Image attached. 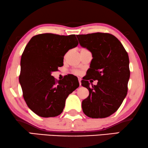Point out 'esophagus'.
<instances>
[{
    "mask_svg": "<svg viewBox=\"0 0 148 148\" xmlns=\"http://www.w3.org/2000/svg\"><path fill=\"white\" fill-rule=\"evenodd\" d=\"M78 79H79V86H82V83H81V81H82V79L79 78Z\"/></svg>",
    "mask_w": 148,
    "mask_h": 148,
    "instance_id": "esophagus-1",
    "label": "esophagus"
}]
</instances>
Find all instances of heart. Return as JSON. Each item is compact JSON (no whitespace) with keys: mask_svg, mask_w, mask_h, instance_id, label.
<instances>
[{"mask_svg":"<svg viewBox=\"0 0 148 148\" xmlns=\"http://www.w3.org/2000/svg\"><path fill=\"white\" fill-rule=\"evenodd\" d=\"M82 50H83V49H82ZM74 73H75V74H77V75H79V74L81 73V72L79 71H74Z\"/></svg>","mask_w":148,"mask_h":148,"instance_id":"b5f03b06","label":"heart"}]
</instances>
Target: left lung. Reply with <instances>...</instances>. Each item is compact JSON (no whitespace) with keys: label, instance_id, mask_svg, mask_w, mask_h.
Listing matches in <instances>:
<instances>
[{"label":"left lung","instance_id":"obj_1","mask_svg":"<svg viewBox=\"0 0 148 148\" xmlns=\"http://www.w3.org/2000/svg\"><path fill=\"white\" fill-rule=\"evenodd\" d=\"M79 44L92 52L88 77L82 86L89 90L82 101L84 114L90 118H106L114 113L127 96L130 77L128 54L121 42L110 34L77 35ZM98 80L96 86L87 81Z\"/></svg>","mask_w":148,"mask_h":148}]
</instances>
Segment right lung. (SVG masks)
Instances as JSON below:
<instances>
[{"label":"right lung","mask_w":148,"mask_h":148,"mask_svg":"<svg viewBox=\"0 0 148 148\" xmlns=\"http://www.w3.org/2000/svg\"><path fill=\"white\" fill-rule=\"evenodd\" d=\"M75 35L42 34L34 36L21 58L19 83L27 106L41 117L60 114L69 95L79 86L73 75L56 81L52 73L63 65L64 56L78 45Z\"/></svg>","instance_id":"right-lung-1"}]
</instances>
